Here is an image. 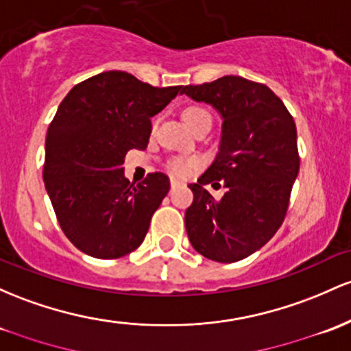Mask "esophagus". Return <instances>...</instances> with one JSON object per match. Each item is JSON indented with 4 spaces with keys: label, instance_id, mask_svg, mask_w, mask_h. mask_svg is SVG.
I'll list each match as a JSON object with an SVG mask.
<instances>
[{
    "label": "esophagus",
    "instance_id": "esophagus-1",
    "mask_svg": "<svg viewBox=\"0 0 351 351\" xmlns=\"http://www.w3.org/2000/svg\"><path fill=\"white\" fill-rule=\"evenodd\" d=\"M169 184H171V190H173V188H176V186H178L180 182H178V180H171V183H169Z\"/></svg>",
    "mask_w": 351,
    "mask_h": 351
}]
</instances>
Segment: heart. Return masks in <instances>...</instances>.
Segmentation results:
<instances>
[{
    "label": "heart",
    "mask_w": 351,
    "mask_h": 351,
    "mask_svg": "<svg viewBox=\"0 0 351 351\" xmlns=\"http://www.w3.org/2000/svg\"><path fill=\"white\" fill-rule=\"evenodd\" d=\"M183 119L184 123L190 126V130H193L199 121H203V119H210L211 121V114L202 106H188L186 110L183 111ZM196 165H198V161L196 160H180L178 158V160L169 161L168 168L173 175L184 176L188 175V173L191 171V168L196 167Z\"/></svg>",
    "instance_id": "obj_1"
}]
</instances>
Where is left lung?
<instances>
[{"label":"left lung","mask_w":351,"mask_h":351,"mask_svg":"<svg viewBox=\"0 0 351 351\" xmlns=\"http://www.w3.org/2000/svg\"><path fill=\"white\" fill-rule=\"evenodd\" d=\"M182 95L211 105L221 117V140L210 168L188 184L193 203L184 213L190 243L199 255L233 263L267 245L282 226L298 176L296 126L267 84L241 76L182 88ZM221 181L215 200L204 188Z\"/></svg>","instance_id":"obj_1"}]
</instances>
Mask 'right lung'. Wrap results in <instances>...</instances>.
I'll return each mask as SVG.
<instances>
[{
    "label": "right lung",
    "mask_w": 351,
    "mask_h": 351,
    "mask_svg": "<svg viewBox=\"0 0 351 351\" xmlns=\"http://www.w3.org/2000/svg\"><path fill=\"white\" fill-rule=\"evenodd\" d=\"M182 86L155 88L126 71L91 76L64 96L46 133L45 188L68 240L86 255L113 260L143 243L169 191L165 173L125 178V156L145 149L152 118Z\"/></svg>",
    "instance_id": "add662e5"
}]
</instances>
